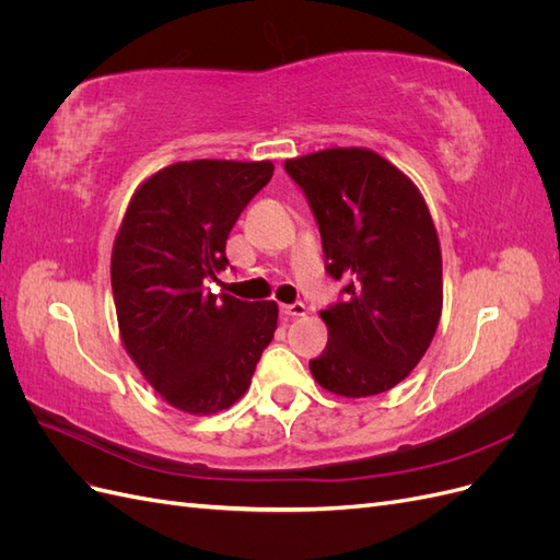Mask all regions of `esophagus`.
<instances>
[{"label": "esophagus", "mask_w": 560, "mask_h": 560, "mask_svg": "<svg viewBox=\"0 0 560 560\" xmlns=\"http://www.w3.org/2000/svg\"><path fill=\"white\" fill-rule=\"evenodd\" d=\"M280 311H282V315H287V317H301V315H306V306H303V303H282Z\"/></svg>", "instance_id": "1"}]
</instances>
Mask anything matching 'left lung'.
<instances>
[{
  "label": "left lung",
  "mask_w": 560,
  "mask_h": 560,
  "mask_svg": "<svg viewBox=\"0 0 560 560\" xmlns=\"http://www.w3.org/2000/svg\"><path fill=\"white\" fill-rule=\"evenodd\" d=\"M306 194L325 268L346 280L319 317L327 348L313 378L341 397H371L401 383L428 352L442 317V247L418 186L376 151L334 147L284 161Z\"/></svg>",
  "instance_id": "obj_1"
}]
</instances>
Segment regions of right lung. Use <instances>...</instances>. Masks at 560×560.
Segmentation results:
<instances>
[{"label":"right lung","mask_w":560,"mask_h":560,"mask_svg":"<svg viewBox=\"0 0 560 560\" xmlns=\"http://www.w3.org/2000/svg\"><path fill=\"white\" fill-rule=\"evenodd\" d=\"M273 177L270 161H182L132 194L112 249L126 352L175 409L210 416L238 401L278 327L276 301L212 294L226 241Z\"/></svg>","instance_id":"right-lung-1"}]
</instances>
